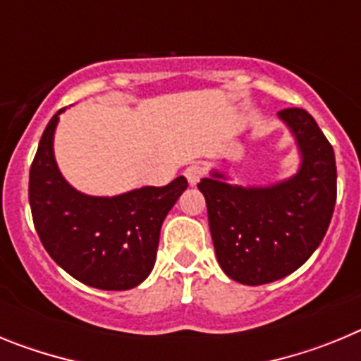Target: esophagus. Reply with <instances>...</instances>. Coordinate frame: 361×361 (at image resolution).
Listing matches in <instances>:
<instances>
[{"label": "esophagus", "mask_w": 361, "mask_h": 361, "mask_svg": "<svg viewBox=\"0 0 361 361\" xmlns=\"http://www.w3.org/2000/svg\"><path fill=\"white\" fill-rule=\"evenodd\" d=\"M184 177L188 178L190 186H197V183H199L200 178L204 177V168H202V166H199V164L188 166L186 170H184Z\"/></svg>", "instance_id": "1"}]
</instances>
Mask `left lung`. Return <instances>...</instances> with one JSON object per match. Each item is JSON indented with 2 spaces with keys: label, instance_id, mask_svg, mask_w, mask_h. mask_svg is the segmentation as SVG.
<instances>
[{
  "label": "left lung",
  "instance_id": "obj_1",
  "mask_svg": "<svg viewBox=\"0 0 361 361\" xmlns=\"http://www.w3.org/2000/svg\"><path fill=\"white\" fill-rule=\"evenodd\" d=\"M279 117L298 145L302 162L288 180L264 188L233 186L212 171L197 186L208 206L216 260L229 279L262 286L291 275L324 240L336 204V161L317 121L302 108Z\"/></svg>",
  "mask_w": 361,
  "mask_h": 361
}]
</instances>
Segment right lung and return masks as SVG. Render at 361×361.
<instances>
[{
    "mask_svg": "<svg viewBox=\"0 0 361 361\" xmlns=\"http://www.w3.org/2000/svg\"><path fill=\"white\" fill-rule=\"evenodd\" d=\"M63 110L47 124L30 166L28 200L39 240L79 282L104 291L132 289L152 273L161 226L188 180L177 177L168 186L117 197L73 190L54 159V132Z\"/></svg>",
    "mask_w": 361,
    "mask_h": 361,
    "instance_id": "right-lung-1",
    "label": "right lung"
}]
</instances>
